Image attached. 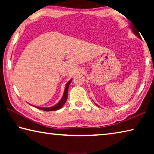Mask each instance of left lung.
<instances>
[{"mask_svg": "<svg viewBox=\"0 0 154 154\" xmlns=\"http://www.w3.org/2000/svg\"><path fill=\"white\" fill-rule=\"evenodd\" d=\"M130 28H131V30H132V32H133V33L135 35L137 36L139 38H141V37H140V34H139V30H138V29H137V28H135L133 26V25H132V24L130 25ZM95 104H96V103H95Z\"/></svg>", "mask_w": 154, "mask_h": 154, "instance_id": "obj_1", "label": "left lung"}]
</instances>
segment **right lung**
<instances>
[{"mask_svg": "<svg viewBox=\"0 0 154 154\" xmlns=\"http://www.w3.org/2000/svg\"><path fill=\"white\" fill-rule=\"evenodd\" d=\"M71 81H72V79L69 81V82L66 83L63 96H62L61 100H60L59 102L56 104V105H55L54 106H50V107H40V106H35V107L38 109H41V110H43V111H56V110H58V109H61L62 107V106H63L65 104V103L66 102V100L68 98V90H69V87L70 83H71Z\"/></svg>", "mask_w": 154, "mask_h": 154, "instance_id": "obj_1", "label": "right lung"}]
</instances>
